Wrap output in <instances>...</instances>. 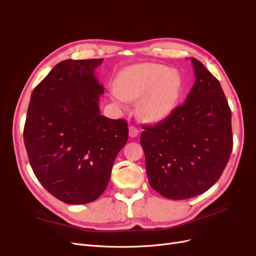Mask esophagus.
Returning <instances> with one entry per match:
<instances>
[{
  "instance_id": "1",
  "label": "esophagus",
  "mask_w": 256,
  "mask_h": 256,
  "mask_svg": "<svg viewBox=\"0 0 256 256\" xmlns=\"http://www.w3.org/2000/svg\"><path fill=\"white\" fill-rule=\"evenodd\" d=\"M138 129L134 126H130L129 127V136L130 138H136L138 136Z\"/></svg>"
}]
</instances>
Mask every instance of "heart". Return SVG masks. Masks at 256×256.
<instances>
[{
	"label": "heart",
	"mask_w": 256,
	"mask_h": 256,
	"mask_svg": "<svg viewBox=\"0 0 256 256\" xmlns=\"http://www.w3.org/2000/svg\"><path fill=\"white\" fill-rule=\"evenodd\" d=\"M116 88L125 100L142 98L138 106L140 116L147 122H158L176 106L182 79L176 70H168L162 64H142L122 72ZM120 97L114 94L118 101H122Z\"/></svg>",
	"instance_id": "obj_1"
}]
</instances>
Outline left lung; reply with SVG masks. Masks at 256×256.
<instances>
[{"label": "left lung", "mask_w": 256, "mask_h": 256, "mask_svg": "<svg viewBox=\"0 0 256 256\" xmlns=\"http://www.w3.org/2000/svg\"><path fill=\"white\" fill-rule=\"evenodd\" d=\"M194 86L164 120L142 126L140 144L149 184L162 196L182 200L210 190L232 151L231 110L218 80L192 58Z\"/></svg>", "instance_id": "obj_1"}]
</instances>
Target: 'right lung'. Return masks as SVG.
I'll use <instances>...</instances> for the list:
<instances>
[{
	"label": "right lung",
	"mask_w": 256,
	"mask_h": 256,
	"mask_svg": "<svg viewBox=\"0 0 256 256\" xmlns=\"http://www.w3.org/2000/svg\"><path fill=\"white\" fill-rule=\"evenodd\" d=\"M101 59H68L31 94L24 142L42 186L68 204H86L104 192L116 157L128 140L125 120L101 116Z\"/></svg>",
	"instance_id": "obj_1"
}]
</instances>
